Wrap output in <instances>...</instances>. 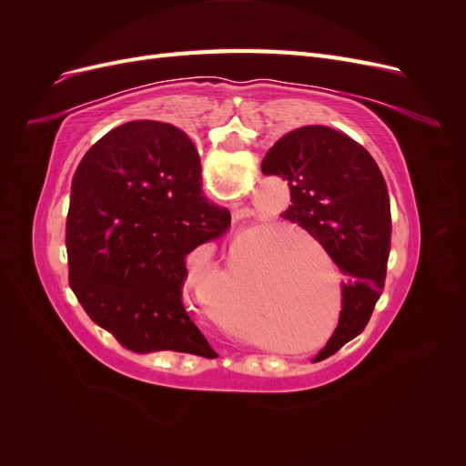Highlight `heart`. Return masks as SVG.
<instances>
[{
	"label": "heart",
	"mask_w": 466,
	"mask_h": 466,
	"mask_svg": "<svg viewBox=\"0 0 466 466\" xmlns=\"http://www.w3.org/2000/svg\"><path fill=\"white\" fill-rule=\"evenodd\" d=\"M235 276L233 278H228V281L225 284H221V288L218 289V293H209L206 298V305H208V311H209V317L214 319L221 329L229 330V332H241L247 322H248V317L247 313L243 311V309H238L243 303L241 298H238V289H237V284H235ZM284 298L276 291V289H266L262 293H257L255 298V303L262 309V311H278V307H281V301ZM236 309H233L232 307Z\"/></svg>",
	"instance_id": "b5f03b06"
}]
</instances>
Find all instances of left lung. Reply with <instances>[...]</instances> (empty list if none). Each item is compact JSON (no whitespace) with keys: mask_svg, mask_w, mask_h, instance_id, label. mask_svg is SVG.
I'll list each match as a JSON object with an SVG mask.
<instances>
[{"mask_svg":"<svg viewBox=\"0 0 466 466\" xmlns=\"http://www.w3.org/2000/svg\"><path fill=\"white\" fill-rule=\"evenodd\" d=\"M262 173L288 180L291 206L281 216L313 235L346 276L340 320L319 361L361 334L383 293L392 231L389 190L371 155L327 126L279 137Z\"/></svg>","mask_w":466,"mask_h":466,"instance_id":"left-lung-1","label":"left lung"}]
</instances>
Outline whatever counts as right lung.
Returning a JSON list of instances; mask_svg holds the SVG:
<instances>
[{
    "label": "right lung",
    "mask_w": 466,
    "mask_h": 466,
    "mask_svg": "<svg viewBox=\"0 0 466 466\" xmlns=\"http://www.w3.org/2000/svg\"><path fill=\"white\" fill-rule=\"evenodd\" d=\"M190 137L126 122L83 155L66 223L69 286L98 327L137 354L218 356L182 305L187 255L229 229L202 196Z\"/></svg>",
    "instance_id": "1"
}]
</instances>
